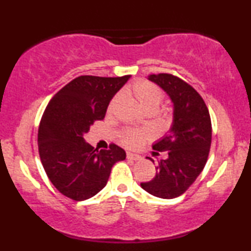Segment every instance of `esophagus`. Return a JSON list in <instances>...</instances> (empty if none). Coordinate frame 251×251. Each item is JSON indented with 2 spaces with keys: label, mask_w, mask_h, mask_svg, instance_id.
I'll use <instances>...</instances> for the list:
<instances>
[{
  "label": "esophagus",
  "mask_w": 251,
  "mask_h": 251,
  "mask_svg": "<svg viewBox=\"0 0 251 251\" xmlns=\"http://www.w3.org/2000/svg\"><path fill=\"white\" fill-rule=\"evenodd\" d=\"M127 158H128V159H132V160H140V159H142V157H140L139 154L133 153V152H127Z\"/></svg>",
  "instance_id": "esophagus-1"
}]
</instances>
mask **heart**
Masks as SVG:
<instances>
[{"mask_svg": "<svg viewBox=\"0 0 251 251\" xmlns=\"http://www.w3.org/2000/svg\"><path fill=\"white\" fill-rule=\"evenodd\" d=\"M127 93L131 94L137 100V102L139 103V106L144 111H157L164 97L162 89L154 83L146 81V80H138V81L132 83L131 86H128ZM117 101L118 97L112 100L109 108L113 107ZM144 135L145 133H143V132L127 129L123 135V140L127 145H137L143 139Z\"/></svg>", "mask_w": 251, "mask_h": 251, "instance_id": "b5f03b06", "label": "heart"}]
</instances>
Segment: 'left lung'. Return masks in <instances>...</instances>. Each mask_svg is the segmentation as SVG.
Here are the masks:
<instances>
[{"label": "left lung", "instance_id": "1", "mask_svg": "<svg viewBox=\"0 0 251 251\" xmlns=\"http://www.w3.org/2000/svg\"><path fill=\"white\" fill-rule=\"evenodd\" d=\"M148 79L171 99L174 119L169 133L152 145L157 151H168V158L158 162L153 179L140 186L155 197L172 200L183 195L205 166L211 145V119L203 98L179 77L160 73Z\"/></svg>", "mask_w": 251, "mask_h": 251}]
</instances>
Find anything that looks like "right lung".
Masks as SVG:
<instances>
[{"label": "right lung", "instance_id": "1", "mask_svg": "<svg viewBox=\"0 0 251 251\" xmlns=\"http://www.w3.org/2000/svg\"><path fill=\"white\" fill-rule=\"evenodd\" d=\"M129 77L77 76L48 102L37 133L39 153L51 184L66 197L85 201L96 196L114 164L126 158L116 144L98 151L83 135L105 118L109 101Z\"/></svg>", "mask_w": 251, "mask_h": 251}]
</instances>
